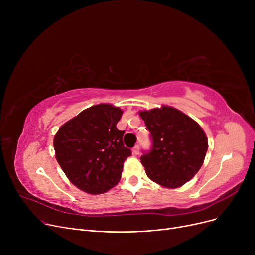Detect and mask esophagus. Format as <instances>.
Masks as SVG:
<instances>
[{
	"instance_id": "esophagus-1",
	"label": "esophagus",
	"mask_w": 255,
	"mask_h": 255,
	"mask_svg": "<svg viewBox=\"0 0 255 255\" xmlns=\"http://www.w3.org/2000/svg\"><path fill=\"white\" fill-rule=\"evenodd\" d=\"M132 152H133V154H134V155H138V154H139V145L136 144V145L134 146V148H133Z\"/></svg>"
}]
</instances>
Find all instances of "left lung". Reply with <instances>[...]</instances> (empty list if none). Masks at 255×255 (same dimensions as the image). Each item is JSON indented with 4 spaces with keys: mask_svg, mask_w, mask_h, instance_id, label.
<instances>
[{
    "mask_svg": "<svg viewBox=\"0 0 255 255\" xmlns=\"http://www.w3.org/2000/svg\"><path fill=\"white\" fill-rule=\"evenodd\" d=\"M139 116L151 133L153 146L140 157L146 176L165 188H179L202 167L208 151L206 133L193 119L162 105Z\"/></svg>",
    "mask_w": 255,
    "mask_h": 255,
    "instance_id": "8db88e82",
    "label": "left lung"
}]
</instances>
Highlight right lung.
<instances>
[{
    "instance_id": "right-lung-1",
    "label": "right lung",
    "mask_w": 255,
    "mask_h": 255,
    "mask_svg": "<svg viewBox=\"0 0 255 255\" xmlns=\"http://www.w3.org/2000/svg\"><path fill=\"white\" fill-rule=\"evenodd\" d=\"M123 111L97 104L62 125L53 138L56 159L69 181L89 194L115 187L131 151L123 144L124 131L116 127Z\"/></svg>"
}]
</instances>
